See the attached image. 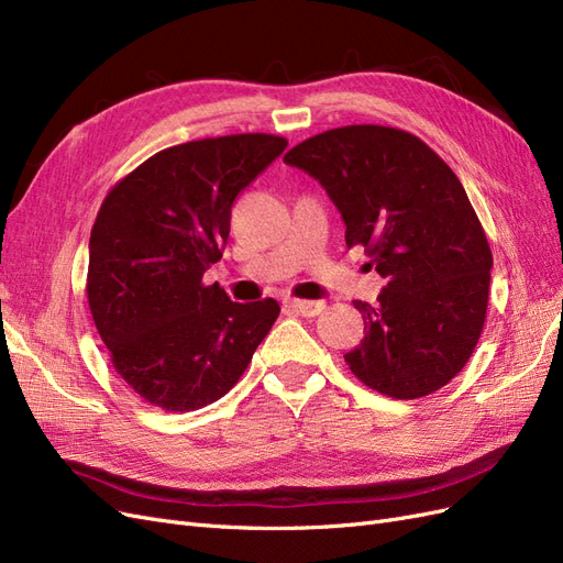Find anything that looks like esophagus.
<instances>
[{
	"label": "esophagus",
	"instance_id": "1",
	"mask_svg": "<svg viewBox=\"0 0 563 563\" xmlns=\"http://www.w3.org/2000/svg\"><path fill=\"white\" fill-rule=\"evenodd\" d=\"M284 308L294 310V312H298V314H302V317H317V314H321V310H323V302H321V300L286 298V300H284Z\"/></svg>",
	"mask_w": 563,
	"mask_h": 563
}]
</instances>
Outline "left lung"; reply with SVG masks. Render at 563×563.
Listing matches in <instances>:
<instances>
[{
  "label": "left lung",
  "mask_w": 563,
  "mask_h": 563,
  "mask_svg": "<svg viewBox=\"0 0 563 563\" xmlns=\"http://www.w3.org/2000/svg\"><path fill=\"white\" fill-rule=\"evenodd\" d=\"M321 183L387 279L378 305L354 300L364 340L345 354L366 387L420 399L451 383L484 331L493 253L463 183L418 135L352 124L284 155Z\"/></svg>",
  "instance_id": "1"
}]
</instances>
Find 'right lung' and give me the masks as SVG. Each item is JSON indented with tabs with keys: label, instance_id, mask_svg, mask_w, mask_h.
Here are the masks:
<instances>
[{
	"label": "right lung",
	"instance_id": "right-lung-1",
	"mask_svg": "<svg viewBox=\"0 0 563 563\" xmlns=\"http://www.w3.org/2000/svg\"><path fill=\"white\" fill-rule=\"evenodd\" d=\"M286 145L234 133L166 147L100 203L89 308L114 371L147 404L185 413L225 397L279 317L277 300L232 302L203 272L223 258L234 197Z\"/></svg>",
	"mask_w": 563,
	"mask_h": 563
}]
</instances>
